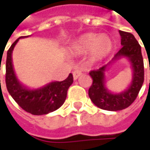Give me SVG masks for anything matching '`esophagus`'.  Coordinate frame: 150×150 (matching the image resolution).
I'll list each match as a JSON object with an SVG mask.
<instances>
[{
  "instance_id": "1",
  "label": "esophagus",
  "mask_w": 150,
  "mask_h": 150,
  "mask_svg": "<svg viewBox=\"0 0 150 150\" xmlns=\"http://www.w3.org/2000/svg\"><path fill=\"white\" fill-rule=\"evenodd\" d=\"M81 73H82V71H81V69H75L73 71V76H74V79L76 80L80 75H81Z\"/></svg>"
}]
</instances>
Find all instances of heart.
I'll list each match as a JSON object with an SVG mask.
<instances>
[{"label":"heart","instance_id":"heart-1","mask_svg":"<svg viewBox=\"0 0 150 150\" xmlns=\"http://www.w3.org/2000/svg\"><path fill=\"white\" fill-rule=\"evenodd\" d=\"M74 49L79 53H85L89 50L92 58L101 59L111 51L112 41L105 35L87 34L76 41Z\"/></svg>","mask_w":150,"mask_h":150}]
</instances>
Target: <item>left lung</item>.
<instances>
[{
    "label": "left lung",
    "instance_id": "8db88e82",
    "mask_svg": "<svg viewBox=\"0 0 150 150\" xmlns=\"http://www.w3.org/2000/svg\"><path fill=\"white\" fill-rule=\"evenodd\" d=\"M121 35V49L115 54L112 61L126 57L130 62L133 69V77L130 86L125 91L115 94L111 93L105 86V71L107 65L89 72L93 83L88 89V96L93 103L98 108L108 110H122L134 103L144 81V65L141 46L135 36L129 33L119 30Z\"/></svg>",
    "mask_w": 150,
    "mask_h": 150
}]
</instances>
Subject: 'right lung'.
<instances>
[{
    "label": "right lung",
    "instance_id": "right-lung-1",
    "mask_svg": "<svg viewBox=\"0 0 150 150\" xmlns=\"http://www.w3.org/2000/svg\"><path fill=\"white\" fill-rule=\"evenodd\" d=\"M23 37L26 36L18 38L8 50L6 86L10 96L22 109L35 115H47L58 109L64 103L68 89L74 81L73 75L69 74L68 78L62 81H52L37 89H28L24 87L17 79L12 63V52L14 47L18 41Z\"/></svg>",
    "mask_w": 150,
    "mask_h": 150
}]
</instances>
